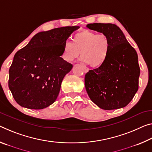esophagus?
Returning <instances> with one entry per match:
<instances>
[{"instance_id": "esophagus-1", "label": "esophagus", "mask_w": 152, "mask_h": 152, "mask_svg": "<svg viewBox=\"0 0 152 152\" xmlns=\"http://www.w3.org/2000/svg\"><path fill=\"white\" fill-rule=\"evenodd\" d=\"M83 69H84V72H85V73H86V72H88V69L86 67H83Z\"/></svg>"}]
</instances>
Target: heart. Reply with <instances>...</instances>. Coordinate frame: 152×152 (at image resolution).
Returning a JSON list of instances; mask_svg holds the SVG:
<instances>
[{"label": "heart", "instance_id": "1", "mask_svg": "<svg viewBox=\"0 0 152 152\" xmlns=\"http://www.w3.org/2000/svg\"><path fill=\"white\" fill-rule=\"evenodd\" d=\"M111 50L110 38L105 34H97L88 30L76 34L73 42L66 40L62 47V57L72 61L80 55V60L91 67H97L105 63Z\"/></svg>", "mask_w": 152, "mask_h": 152}]
</instances>
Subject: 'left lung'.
Segmentation results:
<instances>
[{
	"instance_id": "left-lung-1",
	"label": "left lung",
	"mask_w": 152,
	"mask_h": 152,
	"mask_svg": "<svg viewBox=\"0 0 152 152\" xmlns=\"http://www.w3.org/2000/svg\"><path fill=\"white\" fill-rule=\"evenodd\" d=\"M86 27L105 34L111 44L110 53L105 63L85 74L88 97L105 110L126 106L139 88L140 67L135 49L115 24L94 23Z\"/></svg>"
}]
</instances>
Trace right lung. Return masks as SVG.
Returning <instances> with one entry per match:
<instances>
[{
	"instance_id": "add662e5",
	"label": "right lung",
	"mask_w": 152,
	"mask_h": 152,
	"mask_svg": "<svg viewBox=\"0 0 152 152\" xmlns=\"http://www.w3.org/2000/svg\"><path fill=\"white\" fill-rule=\"evenodd\" d=\"M79 26L57 28L36 34L16 53L9 68V88L21 106L41 110L55 102L72 64L60 56L65 41Z\"/></svg>"
}]
</instances>
